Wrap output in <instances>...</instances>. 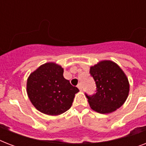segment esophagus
Wrapping results in <instances>:
<instances>
[{
	"label": "esophagus",
	"instance_id": "esophagus-1",
	"mask_svg": "<svg viewBox=\"0 0 146 146\" xmlns=\"http://www.w3.org/2000/svg\"><path fill=\"white\" fill-rule=\"evenodd\" d=\"M77 87H78V89H80V90H82V84L81 83H79V84L77 85Z\"/></svg>",
	"mask_w": 146,
	"mask_h": 146
}]
</instances>
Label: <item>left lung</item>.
<instances>
[{
	"label": "left lung",
	"mask_w": 146,
	"mask_h": 146,
	"mask_svg": "<svg viewBox=\"0 0 146 146\" xmlns=\"http://www.w3.org/2000/svg\"><path fill=\"white\" fill-rule=\"evenodd\" d=\"M89 73L96 84V93L87 96L93 111L100 113L115 111L126 102L129 92L127 76L117 64L111 60H102L90 67Z\"/></svg>",
	"instance_id": "obj_1"
}]
</instances>
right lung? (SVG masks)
<instances>
[{
	"instance_id": "right-lung-1",
	"label": "right lung",
	"mask_w": 146,
	"mask_h": 146,
	"mask_svg": "<svg viewBox=\"0 0 146 146\" xmlns=\"http://www.w3.org/2000/svg\"><path fill=\"white\" fill-rule=\"evenodd\" d=\"M64 69L55 63L42 64L27 80L29 98L38 111L48 115H60L70 108L78 88L64 77Z\"/></svg>"
}]
</instances>
